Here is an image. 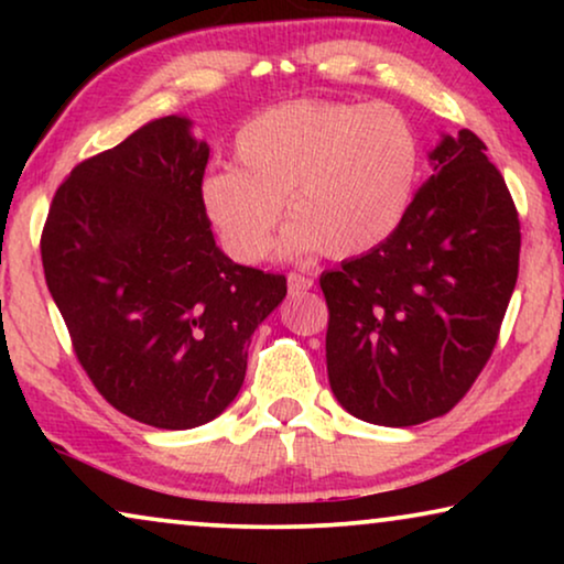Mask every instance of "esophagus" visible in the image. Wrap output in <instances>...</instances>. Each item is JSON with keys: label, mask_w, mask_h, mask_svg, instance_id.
Segmentation results:
<instances>
[{"label": "esophagus", "mask_w": 564, "mask_h": 564, "mask_svg": "<svg viewBox=\"0 0 564 564\" xmlns=\"http://www.w3.org/2000/svg\"><path fill=\"white\" fill-rule=\"evenodd\" d=\"M288 284H290L292 295H295V292L311 290V288H313V280H311V276H305V274H295V272H292V274L288 276Z\"/></svg>", "instance_id": "34e87169"}]
</instances>
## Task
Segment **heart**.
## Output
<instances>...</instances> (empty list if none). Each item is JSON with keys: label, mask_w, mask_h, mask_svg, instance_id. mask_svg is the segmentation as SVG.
Masks as SVG:
<instances>
[{"label": "heart", "mask_w": 564, "mask_h": 564, "mask_svg": "<svg viewBox=\"0 0 564 564\" xmlns=\"http://www.w3.org/2000/svg\"><path fill=\"white\" fill-rule=\"evenodd\" d=\"M238 166L199 182V203L223 249L253 264L272 249L282 203L292 223L280 251L351 259L377 249L411 210L419 135L398 107L300 99L243 122Z\"/></svg>", "instance_id": "heart-1"}]
</instances>
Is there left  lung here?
I'll return each instance as SVG.
<instances>
[{
  "label": "left lung",
  "mask_w": 564,
  "mask_h": 564,
  "mask_svg": "<svg viewBox=\"0 0 564 564\" xmlns=\"http://www.w3.org/2000/svg\"><path fill=\"white\" fill-rule=\"evenodd\" d=\"M429 164L395 234L321 274L330 390L377 426H415L465 398L519 276V215L480 138L444 133Z\"/></svg>",
  "instance_id": "8db88e82"
}]
</instances>
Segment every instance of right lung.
<instances>
[{"mask_svg": "<svg viewBox=\"0 0 564 564\" xmlns=\"http://www.w3.org/2000/svg\"><path fill=\"white\" fill-rule=\"evenodd\" d=\"M210 145L166 115L97 153L53 197L41 253L74 351L110 405L145 426L218 419L246 377L282 274L241 267L199 203Z\"/></svg>", "mask_w": 564, "mask_h": 564, "instance_id": "1", "label": "right lung"}]
</instances>
